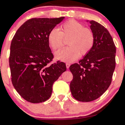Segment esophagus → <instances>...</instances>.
Wrapping results in <instances>:
<instances>
[{"mask_svg": "<svg viewBox=\"0 0 125 125\" xmlns=\"http://www.w3.org/2000/svg\"><path fill=\"white\" fill-rule=\"evenodd\" d=\"M70 65H71V64L69 63H66V68L68 69Z\"/></svg>", "mask_w": 125, "mask_h": 125, "instance_id": "1", "label": "esophagus"}]
</instances>
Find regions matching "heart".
<instances>
[{
  "mask_svg": "<svg viewBox=\"0 0 125 125\" xmlns=\"http://www.w3.org/2000/svg\"><path fill=\"white\" fill-rule=\"evenodd\" d=\"M68 38L69 46L57 52L56 58L64 62H73L80 54L86 55L91 51L94 42V32L78 21L70 20L60 27V30L53 28L49 33L48 39L53 50L61 49L64 44V38Z\"/></svg>",
  "mask_w": 125,
  "mask_h": 125,
  "instance_id": "1",
  "label": "heart"
}]
</instances>
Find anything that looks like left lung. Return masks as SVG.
Wrapping results in <instances>:
<instances>
[{
  "instance_id": "1",
  "label": "left lung",
  "mask_w": 125,
  "mask_h": 125,
  "mask_svg": "<svg viewBox=\"0 0 125 125\" xmlns=\"http://www.w3.org/2000/svg\"><path fill=\"white\" fill-rule=\"evenodd\" d=\"M90 23L94 36V46L78 63L69 67L73 74L70 83L72 94L84 102L96 99L105 92L116 66V46L109 32L96 21H91Z\"/></svg>"
}]
</instances>
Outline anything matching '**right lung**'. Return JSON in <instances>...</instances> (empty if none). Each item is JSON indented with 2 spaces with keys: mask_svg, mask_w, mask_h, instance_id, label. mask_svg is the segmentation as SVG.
I'll list each match as a JSON object with an SVG mask.
<instances>
[{
  "mask_svg": "<svg viewBox=\"0 0 125 125\" xmlns=\"http://www.w3.org/2000/svg\"><path fill=\"white\" fill-rule=\"evenodd\" d=\"M63 19H29L12 39L9 55L12 82L18 94L29 102L48 100L54 82L66 71L64 62L51 63L54 56L48 39L50 31Z\"/></svg>",
  "mask_w": 125,
  "mask_h": 125,
  "instance_id": "1",
  "label": "right lung"
}]
</instances>
